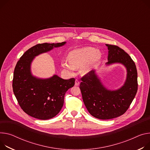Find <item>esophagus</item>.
Here are the masks:
<instances>
[{"label": "esophagus", "mask_w": 150, "mask_h": 150, "mask_svg": "<svg viewBox=\"0 0 150 150\" xmlns=\"http://www.w3.org/2000/svg\"><path fill=\"white\" fill-rule=\"evenodd\" d=\"M79 81L78 80V79H76L75 80V85L76 86H78L79 84Z\"/></svg>", "instance_id": "esophagus-1"}]
</instances>
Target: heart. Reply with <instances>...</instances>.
Wrapping results in <instances>:
<instances>
[{"label": "heart", "instance_id": "1", "mask_svg": "<svg viewBox=\"0 0 150 150\" xmlns=\"http://www.w3.org/2000/svg\"><path fill=\"white\" fill-rule=\"evenodd\" d=\"M102 53L92 47H83L72 51L69 54V61L63 60L62 66L65 70L73 72L80 69L83 75L88 74L100 60Z\"/></svg>", "mask_w": 150, "mask_h": 150}]
</instances>
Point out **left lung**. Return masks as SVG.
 Segmentation results:
<instances>
[{
  "label": "left lung",
  "mask_w": 150,
  "mask_h": 150,
  "mask_svg": "<svg viewBox=\"0 0 150 150\" xmlns=\"http://www.w3.org/2000/svg\"><path fill=\"white\" fill-rule=\"evenodd\" d=\"M108 50L106 66L124 65L127 71L125 84L115 90L107 89L95 70L81 78L79 88L89 113L95 118L109 120L125 114L138 90V73L134 62L129 54L118 46L106 44Z\"/></svg>",
  "instance_id": "left-lung-1"
}]
</instances>
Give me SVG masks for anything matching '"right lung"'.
Here are the masks:
<instances>
[{
	"mask_svg": "<svg viewBox=\"0 0 150 150\" xmlns=\"http://www.w3.org/2000/svg\"><path fill=\"white\" fill-rule=\"evenodd\" d=\"M66 43L37 44L26 51L16 66L13 91L23 111L32 117L48 120L57 115L63 107L66 92L75 84V78L63 79L54 75L42 79L31 72V64L36 56Z\"/></svg>",
	"mask_w": 150,
	"mask_h": 150,
	"instance_id": "add662e5",
	"label": "right lung"
}]
</instances>
